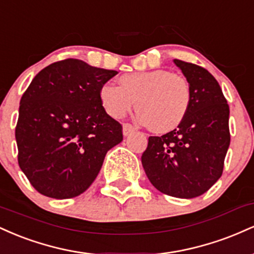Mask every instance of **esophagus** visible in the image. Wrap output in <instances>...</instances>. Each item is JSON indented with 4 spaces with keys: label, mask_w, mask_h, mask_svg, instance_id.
<instances>
[{
    "label": "esophagus",
    "mask_w": 254,
    "mask_h": 254,
    "mask_svg": "<svg viewBox=\"0 0 254 254\" xmlns=\"http://www.w3.org/2000/svg\"><path fill=\"white\" fill-rule=\"evenodd\" d=\"M135 131V127H132V125L129 124V123H125L123 124V135L124 136H129L131 133Z\"/></svg>",
    "instance_id": "34e87169"
}]
</instances>
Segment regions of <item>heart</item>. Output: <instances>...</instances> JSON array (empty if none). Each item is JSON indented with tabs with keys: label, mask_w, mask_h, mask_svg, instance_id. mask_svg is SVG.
Instances as JSON below:
<instances>
[{
	"label": "heart",
	"mask_w": 254,
	"mask_h": 254,
	"mask_svg": "<svg viewBox=\"0 0 254 254\" xmlns=\"http://www.w3.org/2000/svg\"><path fill=\"white\" fill-rule=\"evenodd\" d=\"M100 101L107 115L123 118L135 106L137 119L159 133L177 129L191 105L190 84L168 70H149L124 74L119 86L105 83Z\"/></svg>",
	"instance_id": "heart-1"
}]
</instances>
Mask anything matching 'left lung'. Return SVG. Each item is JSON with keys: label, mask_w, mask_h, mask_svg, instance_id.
Listing matches in <instances>:
<instances>
[{"label": "left lung", "mask_w": 254, "mask_h": 254, "mask_svg": "<svg viewBox=\"0 0 254 254\" xmlns=\"http://www.w3.org/2000/svg\"><path fill=\"white\" fill-rule=\"evenodd\" d=\"M174 64L190 84V109L178 129L149 137L141 160L154 188L190 199L208 191L222 176L230 143L229 106L206 69L180 60Z\"/></svg>", "instance_id": "obj_1"}]
</instances>
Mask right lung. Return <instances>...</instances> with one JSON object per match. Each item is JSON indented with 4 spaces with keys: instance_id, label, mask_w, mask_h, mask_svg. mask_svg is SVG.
I'll list each match as a JSON object with an SVG mask.
<instances>
[{
    "instance_id": "right-lung-1",
    "label": "right lung",
    "mask_w": 254,
    "mask_h": 254,
    "mask_svg": "<svg viewBox=\"0 0 254 254\" xmlns=\"http://www.w3.org/2000/svg\"><path fill=\"white\" fill-rule=\"evenodd\" d=\"M118 72L74 58L34 76L20 100L17 161L36 190L66 199L81 194L100 172L105 155L123 141V127L100 101V88Z\"/></svg>"
}]
</instances>
